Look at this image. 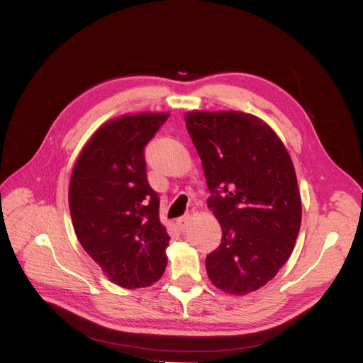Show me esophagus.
Returning <instances> with one entry per match:
<instances>
[{"label":"esophagus","instance_id":"34e87169","mask_svg":"<svg viewBox=\"0 0 363 363\" xmlns=\"http://www.w3.org/2000/svg\"><path fill=\"white\" fill-rule=\"evenodd\" d=\"M191 223V216L189 215H184V216H180L177 219V225L180 230H186V227H188V224Z\"/></svg>","mask_w":363,"mask_h":363}]
</instances>
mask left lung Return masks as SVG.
I'll use <instances>...</instances> for the list:
<instances>
[{"instance_id":"8db88e82","label":"left lung","mask_w":363,"mask_h":363,"mask_svg":"<svg viewBox=\"0 0 363 363\" xmlns=\"http://www.w3.org/2000/svg\"><path fill=\"white\" fill-rule=\"evenodd\" d=\"M186 127L203 163L211 208L223 228L206 257L207 276L245 295L286 263L301 225V199L288 150L267 123L245 112H189Z\"/></svg>"}]
</instances>
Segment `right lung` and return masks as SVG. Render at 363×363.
<instances>
[{
    "mask_svg": "<svg viewBox=\"0 0 363 363\" xmlns=\"http://www.w3.org/2000/svg\"><path fill=\"white\" fill-rule=\"evenodd\" d=\"M169 113L107 121L83 147L69 182V211L82 247L113 283L136 289L167 268L169 235L147 179L144 148Z\"/></svg>",
    "mask_w": 363,
    "mask_h": 363,
    "instance_id": "1",
    "label": "right lung"
}]
</instances>
